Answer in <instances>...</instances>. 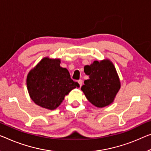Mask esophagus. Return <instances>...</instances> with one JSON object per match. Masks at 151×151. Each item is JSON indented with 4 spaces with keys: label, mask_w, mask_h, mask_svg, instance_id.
Instances as JSON below:
<instances>
[{
    "label": "esophagus",
    "mask_w": 151,
    "mask_h": 151,
    "mask_svg": "<svg viewBox=\"0 0 151 151\" xmlns=\"http://www.w3.org/2000/svg\"><path fill=\"white\" fill-rule=\"evenodd\" d=\"M78 83H79V84H80V86H82V83H83V81H82V80H78Z\"/></svg>",
    "instance_id": "1"
}]
</instances>
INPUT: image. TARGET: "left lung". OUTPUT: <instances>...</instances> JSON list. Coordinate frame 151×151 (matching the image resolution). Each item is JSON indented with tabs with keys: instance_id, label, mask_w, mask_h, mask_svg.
Segmentation results:
<instances>
[{
	"instance_id": "1",
	"label": "left lung",
	"mask_w": 151,
	"mask_h": 151,
	"mask_svg": "<svg viewBox=\"0 0 151 151\" xmlns=\"http://www.w3.org/2000/svg\"><path fill=\"white\" fill-rule=\"evenodd\" d=\"M89 79L84 81L81 90L94 106L103 108L113 103L121 88V82L113 62L108 59L94 61L86 65Z\"/></svg>"
}]
</instances>
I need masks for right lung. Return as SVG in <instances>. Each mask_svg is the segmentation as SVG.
<instances>
[{
    "label": "right lung",
    "mask_w": 151,
    "mask_h": 151,
    "mask_svg": "<svg viewBox=\"0 0 151 151\" xmlns=\"http://www.w3.org/2000/svg\"><path fill=\"white\" fill-rule=\"evenodd\" d=\"M61 59L44 57L29 71L27 88L34 103L48 110H55L65 96L80 87L71 80L69 71L60 66Z\"/></svg>",
    "instance_id": "right-lung-1"
}]
</instances>
